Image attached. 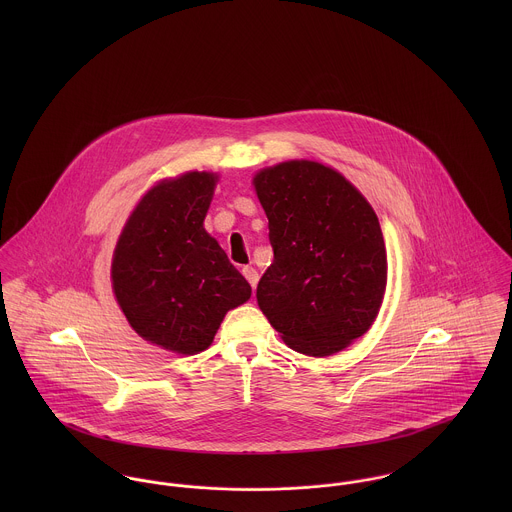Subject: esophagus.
<instances>
[{
    "mask_svg": "<svg viewBox=\"0 0 512 512\" xmlns=\"http://www.w3.org/2000/svg\"><path fill=\"white\" fill-rule=\"evenodd\" d=\"M242 274H244V278L248 280V284H250L252 290H254L256 284H258V272H256L252 266H244V268H242Z\"/></svg>",
    "mask_w": 512,
    "mask_h": 512,
    "instance_id": "obj_1",
    "label": "esophagus"
}]
</instances>
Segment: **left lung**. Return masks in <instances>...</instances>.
<instances>
[{"instance_id": "8db88e82", "label": "left lung", "mask_w": 512, "mask_h": 512, "mask_svg": "<svg viewBox=\"0 0 512 512\" xmlns=\"http://www.w3.org/2000/svg\"><path fill=\"white\" fill-rule=\"evenodd\" d=\"M274 262L256 299L293 351L327 357L365 335L386 288V248L365 197L335 169L286 161L254 177Z\"/></svg>"}]
</instances>
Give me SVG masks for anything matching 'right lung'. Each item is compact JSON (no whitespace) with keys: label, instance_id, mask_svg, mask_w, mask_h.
Returning a JSON list of instances; mask_svg holds the SVG:
<instances>
[{"label":"right lung","instance_id":"1","mask_svg":"<svg viewBox=\"0 0 512 512\" xmlns=\"http://www.w3.org/2000/svg\"><path fill=\"white\" fill-rule=\"evenodd\" d=\"M215 181L213 173L191 171L147 191L112 262V286L130 325L181 355L205 351L226 311L252 293L203 228Z\"/></svg>","mask_w":512,"mask_h":512}]
</instances>
